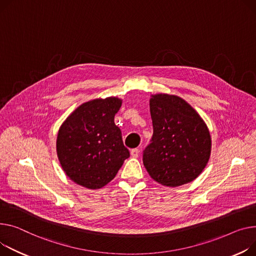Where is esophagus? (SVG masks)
Masks as SVG:
<instances>
[{"label": "esophagus", "mask_w": 256, "mask_h": 256, "mask_svg": "<svg viewBox=\"0 0 256 256\" xmlns=\"http://www.w3.org/2000/svg\"><path fill=\"white\" fill-rule=\"evenodd\" d=\"M139 153H140V150L138 148H134V149L130 150V156L132 158H138L139 156Z\"/></svg>", "instance_id": "esophagus-1"}]
</instances>
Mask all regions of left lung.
<instances>
[{
    "mask_svg": "<svg viewBox=\"0 0 256 256\" xmlns=\"http://www.w3.org/2000/svg\"><path fill=\"white\" fill-rule=\"evenodd\" d=\"M149 105L153 136L143 152L148 174L168 187L194 181L207 166L211 154L207 124L178 96L152 94Z\"/></svg>",
    "mask_w": 256,
    "mask_h": 256,
    "instance_id": "left-lung-1",
    "label": "left lung"
}]
</instances>
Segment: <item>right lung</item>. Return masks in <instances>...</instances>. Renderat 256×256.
<instances>
[{"mask_svg":"<svg viewBox=\"0 0 256 256\" xmlns=\"http://www.w3.org/2000/svg\"><path fill=\"white\" fill-rule=\"evenodd\" d=\"M122 100L94 98L80 105L60 126L56 153L66 175L90 190H98L116 176L130 156L114 116Z\"/></svg>","mask_w":256,"mask_h":256,"instance_id":"obj_1","label":"right lung"}]
</instances>
